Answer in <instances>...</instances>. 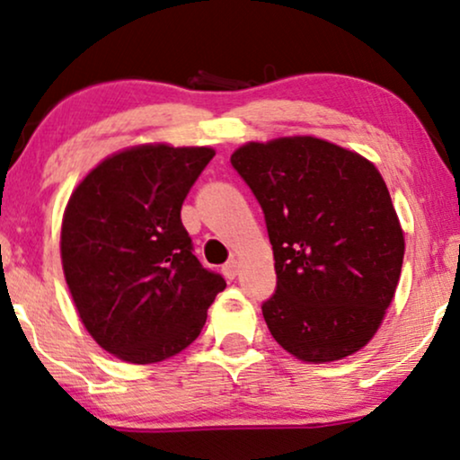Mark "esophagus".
Wrapping results in <instances>:
<instances>
[{"label": "esophagus", "mask_w": 460, "mask_h": 460, "mask_svg": "<svg viewBox=\"0 0 460 460\" xmlns=\"http://www.w3.org/2000/svg\"><path fill=\"white\" fill-rule=\"evenodd\" d=\"M223 273H225V278L235 279L237 273H240V262H237V259H231L229 262H226V265L223 267Z\"/></svg>", "instance_id": "obj_1"}]
</instances>
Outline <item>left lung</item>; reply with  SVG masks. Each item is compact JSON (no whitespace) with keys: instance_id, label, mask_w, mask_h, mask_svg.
<instances>
[{"instance_id":"8db88e82","label":"left lung","mask_w":460,"mask_h":460,"mask_svg":"<svg viewBox=\"0 0 460 460\" xmlns=\"http://www.w3.org/2000/svg\"><path fill=\"white\" fill-rule=\"evenodd\" d=\"M231 164L265 212L278 288L269 332L301 362L368 345L395 296L403 231L375 164L317 137L242 145Z\"/></svg>"}]
</instances>
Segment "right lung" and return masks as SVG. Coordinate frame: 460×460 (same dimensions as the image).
Here are the masks:
<instances>
[{"instance_id":"obj_1","label":"right lung","mask_w":460,"mask_h":460,"mask_svg":"<svg viewBox=\"0 0 460 460\" xmlns=\"http://www.w3.org/2000/svg\"><path fill=\"white\" fill-rule=\"evenodd\" d=\"M212 146L145 143L96 164L73 189L60 261L88 334L128 364H157L198 339L225 279L181 223Z\"/></svg>"}]
</instances>
